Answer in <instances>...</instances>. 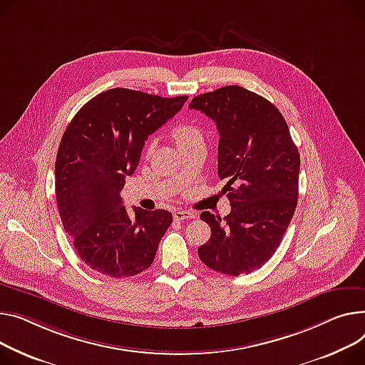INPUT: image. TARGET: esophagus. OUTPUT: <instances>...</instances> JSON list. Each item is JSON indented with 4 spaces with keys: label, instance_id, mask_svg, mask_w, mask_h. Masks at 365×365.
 <instances>
[{
    "label": "esophagus",
    "instance_id": "1",
    "mask_svg": "<svg viewBox=\"0 0 365 365\" xmlns=\"http://www.w3.org/2000/svg\"><path fill=\"white\" fill-rule=\"evenodd\" d=\"M173 217L175 220H190V218H195V214L190 212V211H186V210H176L173 212Z\"/></svg>",
    "mask_w": 365,
    "mask_h": 365
}]
</instances>
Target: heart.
<instances>
[{
	"mask_svg": "<svg viewBox=\"0 0 365 365\" xmlns=\"http://www.w3.org/2000/svg\"><path fill=\"white\" fill-rule=\"evenodd\" d=\"M173 136H175L179 147H183V145H187L197 139H202L200 129L197 126L187 125V123H182V125L176 126L173 129Z\"/></svg>",
	"mask_w": 365,
	"mask_h": 365,
	"instance_id": "1",
	"label": "heart"
}]
</instances>
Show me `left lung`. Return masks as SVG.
<instances>
[{
    "label": "left lung",
    "mask_w": 365,
    "mask_h": 365,
    "mask_svg": "<svg viewBox=\"0 0 365 365\" xmlns=\"http://www.w3.org/2000/svg\"><path fill=\"white\" fill-rule=\"evenodd\" d=\"M212 118L218 139V178L232 211L223 218L201 212L211 237L198 248L218 273L248 274L279 248L298 202L299 153L282 113L261 95L223 86L189 104Z\"/></svg>",
    "instance_id": "obj_1"
}]
</instances>
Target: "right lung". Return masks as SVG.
Segmentation results:
<instances>
[{
    "instance_id": "add662e5",
    "label": "right lung",
    "mask_w": 365,
    "mask_h": 365,
    "mask_svg": "<svg viewBox=\"0 0 365 365\" xmlns=\"http://www.w3.org/2000/svg\"><path fill=\"white\" fill-rule=\"evenodd\" d=\"M187 96L113 88L93 96L71 118L56 158V198L79 258L110 277L147 270L173 222L165 210L133 207L120 192L136 170L145 140L172 118Z\"/></svg>"
}]
</instances>
